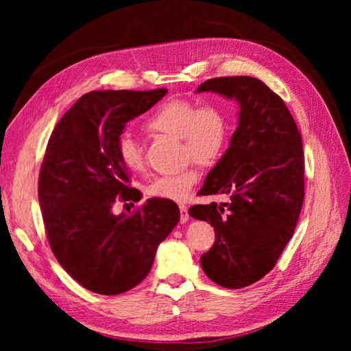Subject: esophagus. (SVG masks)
Segmentation results:
<instances>
[{
	"label": "esophagus",
	"mask_w": 351,
	"mask_h": 351,
	"mask_svg": "<svg viewBox=\"0 0 351 351\" xmlns=\"http://www.w3.org/2000/svg\"><path fill=\"white\" fill-rule=\"evenodd\" d=\"M180 208V214H182V222L184 224V222L189 219V212H187V206L184 204H180L178 205Z\"/></svg>",
	"instance_id": "esophagus-1"
}]
</instances>
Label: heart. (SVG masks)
Wrapping results in <instances>:
<instances>
[{"label": "heart", "instance_id": "1", "mask_svg": "<svg viewBox=\"0 0 351 351\" xmlns=\"http://www.w3.org/2000/svg\"><path fill=\"white\" fill-rule=\"evenodd\" d=\"M152 133L176 137L182 142V152L202 165L215 164L224 154L230 123L226 111L217 104L199 105L189 99H176L161 105L146 121ZM117 156L133 173L143 169L145 159L141 145L130 134H121L117 142ZM197 169L190 165L177 174L162 176L147 187V195L158 199L182 202L197 183Z\"/></svg>", "mask_w": 351, "mask_h": 351}]
</instances>
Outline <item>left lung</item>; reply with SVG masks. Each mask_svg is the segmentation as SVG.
<instances>
[{
  "label": "left lung",
  "instance_id": "8db88e82",
  "mask_svg": "<svg viewBox=\"0 0 351 351\" xmlns=\"http://www.w3.org/2000/svg\"><path fill=\"white\" fill-rule=\"evenodd\" d=\"M196 92L219 93L240 107L230 147L199 190L228 200L195 205L189 214L215 230L202 269L221 287L243 289L274 268L293 237L304 199L302 136L284 101L256 77L209 79Z\"/></svg>",
  "mask_w": 351,
  "mask_h": 351
}]
</instances>
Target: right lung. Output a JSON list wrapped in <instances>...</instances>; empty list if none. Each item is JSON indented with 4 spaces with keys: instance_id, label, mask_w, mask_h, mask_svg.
I'll return each instance as SVG.
<instances>
[{
    "instance_id": "obj_1",
    "label": "right lung",
    "mask_w": 351,
    "mask_h": 351,
    "mask_svg": "<svg viewBox=\"0 0 351 351\" xmlns=\"http://www.w3.org/2000/svg\"><path fill=\"white\" fill-rule=\"evenodd\" d=\"M167 89L92 90L61 117L39 173V205L54 256L89 291L115 295L149 274L159 243L180 221L168 199L112 214L117 199H133L129 173L117 156L125 123L146 112Z\"/></svg>"
}]
</instances>
